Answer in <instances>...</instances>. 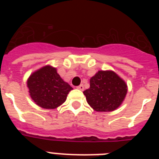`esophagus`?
<instances>
[{
	"label": "esophagus",
	"mask_w": 159,
	"mask_h": 159,
	"mask_svg": "<svg viewBox=\"0 0 159 159\" xmlns=\"http://www.w3.org/2000/svg\"><path fill=\"white\" fill-rule=\"evenodd\" d=\"M77 88H78V89H80V90H81V91H83V90L84 89V85H83V84H80V85H79V86L77 87Z\"/></svg>",
	"instance_id": "esophagus-1"
}]
</instances>
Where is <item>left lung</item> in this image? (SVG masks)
<instances>
[{
  "mask_svg": "<svg viewBox=\"0 0 159 159\" xmlns=\"http://www.w3.org/2000/svg\"><path fill=\"white\" fill-rule=\"evenodd\" d=\"M127 87L111 71H99L90 80V88L85 90L88 104L97 111H112L120 106L127 95Z\"/></svg>",
  "mask_w": 159,
  "mask_h": 159,
  "instance_id": "1",
  "label": "left lung"
}]
</instances>
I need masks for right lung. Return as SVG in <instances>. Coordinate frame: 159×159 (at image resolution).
<instances>
[{
	"mask_svg": "<svg viewBox=\"0 0 159 159\" xmlns=\"http://www.w3.org/2000/svg\"><path fill=\"white\" fill-rule=\"evenodd\" d=\"M27 84L32 99L38 106L46 109H54L62 104L72 90L51 66H45L32 73Z\"/></svg>",
	"mask_w": 159,
	"mask_h": 159,
	"instance_id": "obj_1",
	"label": "right lung"
}]
</instances>
